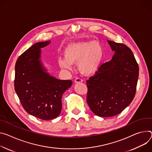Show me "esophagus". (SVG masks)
I'll return each instance as SVG.
<instances>
[{"mask_svg":"<svg viewBox=\"0 0 152 152\" xmlns=\"http://www.w3.org/2000/svg\"><path fill=\"white\" fill-rule=\"evenodd\" d=\"M82 81H83V80H82L81 78L80 77H76L75 80V83H79V82H82Z\"/></svg>","mask_w":152,"mask_h":152,"instance_id":"obj_1","label":"esophagus"}]
</instances>
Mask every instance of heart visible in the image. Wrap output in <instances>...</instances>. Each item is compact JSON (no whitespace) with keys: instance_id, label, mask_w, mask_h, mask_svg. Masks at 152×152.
Returning a JSON list of instances; mask_svg holds the SVG:
<instances>
[{"instance_id":"heart-1","label":"heart","mask_w":152,"mask_h":152,"mask_svg":"<svg viewBox=\"0 0 152 152\" xmlns=\"http://www.w3.org/2000/svg\"><path fill=\"white\" fill-rule=\"evenodd\" d=\"M64 58H59V64L65 70H72L77 63L79 71L86 75L98 70L104 57V50L98 41H87L69 45L64 51Z\"/></svg>"}]
</instances>
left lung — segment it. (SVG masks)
Returning a JSON list of instances; mask_svg holds the SVG:
<instances>
[{
  "label": "left lung",
  "mask_w": 152,
  "mask_h": 152,
  "mask_svg": "<svg viewBox=\"0 0 152 152\" xmlns=\"http://www.w3.org/2000/svg\"><path fill=\"white\" fill-rule=\"evenodd\" d=\"M115 53L87 80V102L101 117L119 114L132 102L136 93L139 66L132 50L126 45L107 40Z\"/></svg>",
  "instance_id": "obj_1"
}]
</instances>
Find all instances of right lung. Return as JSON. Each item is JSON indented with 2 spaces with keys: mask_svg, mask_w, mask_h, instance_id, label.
<instances>
[{
  "mask_svg": "<svg viewBox=\"0 0 152 152\" xmlns=\"http://www.w3.org/2000/svg\"><path fill=\"white\" fill-rule=\"evenodd\" d=\"M51 41L34 44L18 58L15 65V89L25 111L39 119L50 120L59 115L63 93L71 80H59L47 72L40 60L41 50Z\"/></svg>",
  "mask_w": 152,
  "mask_h": 152,
  "instance_id": "add662e5",
  "label": "right lung"
}]
</instances>
